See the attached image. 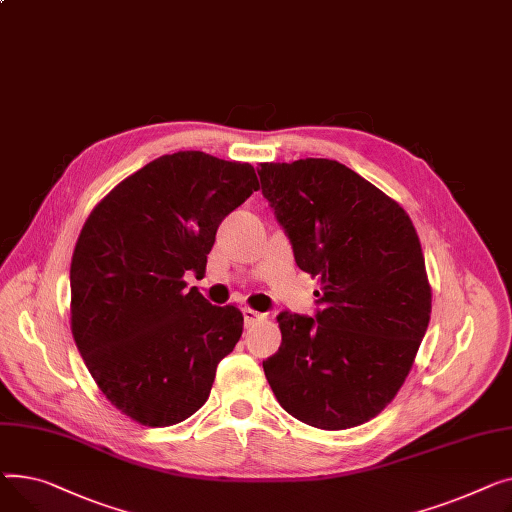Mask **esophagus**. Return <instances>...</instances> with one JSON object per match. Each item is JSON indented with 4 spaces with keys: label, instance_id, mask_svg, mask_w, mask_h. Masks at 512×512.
<instances>
[{
    "label": "esophagus",
    "instance_id": "1",
    "mask_svg": "<svg viewBox=\"0 0 512 512\" xmlns=\"http://www.w3.org/2000/svg\"><path fill=\"white\" fill-rule=\"evenodd\" d=\"M242 312H244V322H246V326H250V324H254V322L266 318V314H260V312L252 310V308H244Z\"/></svg>",
    "mask_w": 512,
    "mask_h": 512
}]
</instances>
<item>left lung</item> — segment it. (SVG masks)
<instances>
[{"mask_svg": "<svg viewBox=\"0 0 512 512\" xmlns=\"http://www.w3.org/2000/svg\"><path fill=\"white\" fill-rule=\"evenodd\" d=\"M262 196L297 266L318 277L312 316L281 312L283 343L262 362L281 407L320 430L376 417L422 345L432 291L405 210L328 159L262 163Z\"/></svg>", "mask_w": 512, "mask_h": 512, "instance_id": "obj_1", "label": "left lung"}]
</instances>
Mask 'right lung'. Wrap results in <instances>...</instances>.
<instances>
[{
    "label": "right lung",
    "mask_w": 512,
    "mask_h": 512,
    "mask_svg": "<svg viewBox=\"0 0 512 512\" xmlns=\"http://www.w3.org/2000/svg\"><path fill=\"white\" fill-rule=\"evenodd\" d=\"M256 190L252 165L179 150L126 177L86 219L70 266L72 335L134 422L163 428L196 413L242 337V312L213 306L184 275H204L221 221Z\"/></svg>",
    "instance_id": "add662e5"
}]
</instances>
